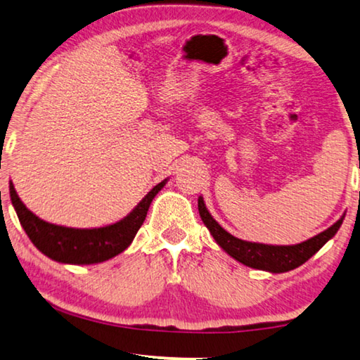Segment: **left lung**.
Wrapping results in <instances>:
<instances>
[{
    "label": "left lung",
    "instance_id": "left-lung-1",
    "mask_svg": "<svg viewBox=\"0 0 360 360\" xmlns=\"http://www.w3.org/2000/svg\"><path fill=\"white\" fill-rule=\"evenodd\" d=\"M198 209L199 215L207 230L211 231L215 243L222 250L243 265L257 270H265L270 274H285L290 270L300 267L306 261H309L325 243L331 240L340 230V226L345 220V214L341 215L338 222L327 229L322 233L315 235L309 240L297 243V245H264V243H252L229 233L217 220H215L211 212L207 211L204 204L202 196L198 198Z\"/></svg>",
    "mask_w": 360,
    "mask_h": 360
}]
</instances>
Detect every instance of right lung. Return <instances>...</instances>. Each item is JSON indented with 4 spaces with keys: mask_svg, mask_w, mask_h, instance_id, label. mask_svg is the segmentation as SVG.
I'll return each instance as SVG.
<instances>
[{
    "mask_svg": "<svg viewBox=\"0 0 360 360\" xmlns=\"http://www.w3.org/2000/svg\"><path fill=\"white\" fill-rule=\"evenodd\" d=\"M167 180H162L151 191H148V195L131 209V212L119 222L98 229H72V226L49 224L37 217L20 201L13 181L9 184V195L22 229L25 230L27 236L38 251L60 264L90 265L109 261L131 245L136 231L145 222L154 196L162 190Z\"/></svg>",
    "mask_w": 360,
    "mask_h": 360,
    "instance_id": "obj_1",
    "label": "right lung"
}]
</instances>
